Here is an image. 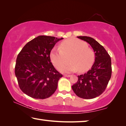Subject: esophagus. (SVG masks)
<instances>
[{
	"mask_svg": "<svg viewBox=\"0 0 126 126\" xmlns=\"http://www.w3.org/2000/svg\"><path fill=\"white\" fill-rule=\"evenodd\" d=\"M64 76L65 77H70L71 75H67V74H64Z\"/></svg>",
	"mask_w": 126,
	"mask_h": 126,
	"instance_id": "obj_1",
	"label": "esophagus"
}]
</instances>
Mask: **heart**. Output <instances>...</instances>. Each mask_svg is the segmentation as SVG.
I'll return each instance as SVG.
<instances>
[{
    "label": "heart",
    "instance_id": "b5f03b06",
    "mask_svg": "<svg viewBox=\"0 0 126 126\" xmlns=\"http://www.w3.org/2000/svg\"><path fill=\"white\" fill-rule=\"evenodd\" d=\"M50 59L53 65L62 72L68 73L78 70H88L95 61V53L84 41L71 38L62 42L59 47H54L50 52ZM69 57L71 62L65 65Z\"/></svg>",
    "mask_w": 126,
    "mask_h": 126
}]
</instances>
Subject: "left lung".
Here are the masks:
<instances>
[{"label":"left lung","mask_w":126,"mask_h":126,"mask_svg":"<svg viewBox=\"0 0 126 126\" xmlns=\"http://www.w3.org/2000/svg\"><path fill=\"white\" fill-rule=\"evenodd\" d=\"M90 44L95 52V62L91 69L78 75V80L72 86L78 96L91 99L99 96L105 90L111 77V59L104 47L94 38L88 36H78Z\"/></svg>","instance_id":"8db88e82"}]
</instances>
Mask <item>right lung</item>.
Returning <instances> with one entry per match:
<instances>
[{
  "mask_svg": "<svg viewBox=\"0 0 126 126\" xmlns=\"http://www.w3.org/2000/svg\"><path fill=\"white\" fill-rule=\"evenodd\" d=\"M63 38L39 36L27 43L17 55L15 73L21 91L34 99L51 96L62 77L52 64L50 52Z\"/></svg>",
  "mask_w": 126,
  "mask_h": 126,
  "instance_id": "right-lung-1",
  "label": "right lung"
}]
</instances>
